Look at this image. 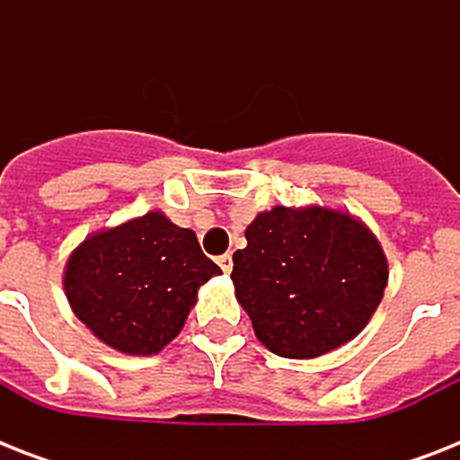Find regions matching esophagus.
Returning <instances> with one entry per match:
<instances>
[{"label": "esophagus", "instance_id": "34e87169", "mask_svg": "<svg viewBox=\"0 0 460 460\" xmlns=\"http://www.w3.org/2000/svg\"><path fill=\"white\" fill-rule=\"evenodd\" d=\"M217 262H219V267H222V270H224V274H229L231 270H234V260H231L229 252H224V255H219V260H217Z\"/></svg>", "mask_w": 460, "mask_h": 460}]
</instances>
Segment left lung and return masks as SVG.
<instances>
[{
  "mask_svg": "<svg viewBox=\"0 0 460 460\" xmlns=\"http://www.w3.org/2000/svg\"><path fill=\"white\" fill-rule=\"evenodd\" d=\"M245 241L231 281L255 336L281 358L324 356L356 339L385 296V251L349 212L279 205L248 224Z\"/></svg>",
  "mask_w": 460,
  "mask_h": 460,
  "instance_id": "obj_1",
  "label": "left lung"
}]
</instances>
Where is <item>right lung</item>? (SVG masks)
<instances>
[{
  "mask_svg": "<svg viewBox=\"0 0 460 460\" xmlns=\"http://www.w3.org/2000/svg\"><path fill=\"white\" fill-rule=\"evenodd\" d=\"M217 274L193 231L147 212L85 238L68 258L64 291L100 341L153 356L179 336L198 288Z\"/></svg>",
  "mask_w": 460,
  "mask_h": 460,
  "instance_id": "1",
  "label": "right lung"
}]
</instances>
